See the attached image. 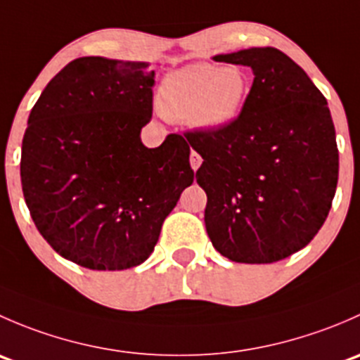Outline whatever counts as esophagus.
Segmentation results:
<instances>
[{
	"instance_id": "1",
	"label": "esophagus",
	"mask_w": 360,
	"mask_h": 360,
	"mask_svg": "<svg viewBox=\"0 0 360 360\" xmlns=\"http://www.w3.org/2000/svg\"><path fill=\"white\" fill-rule=\"evenodd\" d=\"M190 163H191V167H193V170H197L198 167H200V163H202V157H200V155L197 153V151H191Z\"/></svg>"
}]
</instances>
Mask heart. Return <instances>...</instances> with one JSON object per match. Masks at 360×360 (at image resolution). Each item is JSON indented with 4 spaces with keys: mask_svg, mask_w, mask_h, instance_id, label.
Listing matches in <instances>:
<instances>
[{
    "mask_svg": "<svg viewBox=\"0 0 360 360\" xmlns=\"http://www.w3.org/2000/svg\"><path fill=\"white\" fill-rule=\"evenodd\" d=\"M249 94V78L240 68L198 63L165 76L158 90L160 110L169 118L191 120L205 130L233 122Z\"/></svg>",
    "mask_w": 360,
    "mask_h": 360,
    "instance_id": "obj_1",
    "label": "heart"
}]
</instances>
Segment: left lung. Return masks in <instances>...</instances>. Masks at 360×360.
<instances>
[{
    "label": "left lung",
    "instance_id": "8db88e82",
    "mask_svg": "<svg viewBox=\"0 0 360 360\" xmlns=\"http://www.w3.org/2000/svg\"><path fill=\"white\" fill-rule=\"evenodd\" d=\"M252 69L240 115L217 130L184 132L203 158L205 228L217 252L264 264L311 242L338 184L336 132L328 101L291 57L271 46L216 56Z\"/></svg>",
    "mask_w": 360,
    "mask_h": 360
}]
</instances>
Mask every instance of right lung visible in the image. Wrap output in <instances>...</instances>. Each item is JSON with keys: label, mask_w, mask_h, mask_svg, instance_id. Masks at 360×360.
I'll list each match as a JSON object with an SVG mask.
<instances>
[{"label": "right lung", "mask_w": 360, "mask_h": 360, "mask_svg": "<svg viewBox=\"0 0 360 360\" xmlns=\"http://www.w3.org/2000/svg\"><path fill=\"white\" fill-rule=\"evenodd\" d=\"M148 63L79 57L60 69L31 110L20 181L50 248L90 270H127L150 257L184 188L190 146L169 134L141 143L153 112Z\"/></svg>", "instance_id": "1"}]
</instances>
